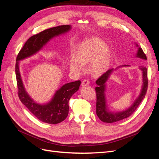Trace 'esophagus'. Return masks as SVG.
I'll list each match as a JSON object with an SVG mask.
<instances>
[{"label":"esophagus","mask_w":159,"mask_h":159,"mask_svg":"<svg viewBox=\"0 0 159 159\" xmlns=\"http://www.w3.org/2000/svg\"><path fill=\"white\" fill-rule=\"evenodd\" d=\"M89 84V81L87 80H84L81 82V85L82 86H87Z\"/></svg>","instance_id":"obj_1"}]
</instances>
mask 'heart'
Here are the masks:
<instances>
[{"label": "heart", "mask_w": 159, "mask_h": 159, "mask_svg": "<svg viewBox=\"0 0 159 159\" xmlns=\"http://www.w3.org/2000/svg\"><path fill=\"white\" fill-rule=\"evenodd\" d=\"M111 54L107 44L99 38L91 37L84 40L78 48L77 53L70 55L69 65L71 70L81 72L84 64H89V70L94 75L103 74L107 69Z\"/></svg>", "instance_id": "obj_1"}]
</instances>
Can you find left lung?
I'll return each instance as SVG.
<instances>
[{
    "mask_svg": "<svg viewBox=\"0 0 159 159\" xmlns=\"http://www.w3.org/2000/svg\"><path fill=\"white\" fill-rule=\"evenodd\" d=\"M136 46L138 48V50L136 54V57L143 60H147V56L143 52L141 48L139 47L138 44L135 43ZM129 65H125L119 66L117 68H112L107 70L105 73H104L98 80L96 81V84L98 85L95 87L96 95H97V102H96V113L101 121L105 123H115L119 121H121L125 119L130 115H131L133 112L137 109L139 104L141 103L142 100L145 97L147 93V90L148 88V79H147V69L145 67H141L139 68L142 71V87L141 92L139 93L138 97L134 101L133 104L127 109L121 111L113 112L111 111L109 109L107 105L106 97H105V91H106V82L109 78L110 75H111L113 72L121 67H127Z\"/></svg>",
    "mask_w": 159,
    "mask_h": 159,
    "instance_id": "obj_1",
    "label": "left lung"
}]
</instances>
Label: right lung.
<instances>
[{
    "label": "right lung",
    "mask_w": 159,
    "mask_h": 159,
    "mask_svg": "<svg viewBox=\"0 0 159 159\" xmlns=\"http://www.w3.org/2000/svg\"><path fill=\"white\" fill-rule=\"evenodd\" d=\"M71 29V25H61L49 28L31 36L26 42L16 57L15 71L19 99L38 119L44 123L57 124L66 119L69 112L70 99L79 89L81 81L78 80L66 84L56 91L48 102L37 103L27 93L24 85L19 68L20 61L35 55L50 40L64 34Z\"/></svg>",
    "instance_id": "1"
}]
</instances>
